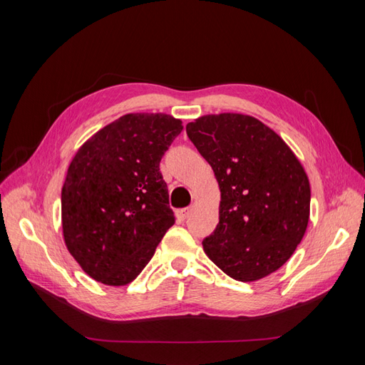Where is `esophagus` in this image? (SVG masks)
I'll use <instances>...</instances> for the list:
<instances>
[{
	"mask_svg": "<svg viewBox=\"0 0 365 365\" xmlns=\"http://www.w3.org/2000/svg\"><path fill=\"white\" fill-rule=\"evenodd\" d=\"M190 213V208H180L178 212H176V217H178L180 222H184V220L189 217Z\"/></svg>",
	"mask_w": 365,
	"mask_h": 365,
	"instance_id": "obj_1",
	"label": "esophagus"
}]
</instances>
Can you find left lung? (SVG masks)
Listing matches in <instances>:
<instances>
[{
	"label": "left lung",
	"mask_w": 365,
	"mask_h": 365,
	"mask_svg": "<svg viewBox=\"0 0 365 365\" xmlns=\"http://www.w3.org/2000/svg\"><path fill=\"white\" fill-rule=\"evenodd\" d=\"M185 130L220 189L219 224L202 240L205 254L239 282L277 271L309 222L311 187L303 165L272 129L250 115H204Z\"/></svg>",
	"instance_id": "obj_1"
}]
</instances>
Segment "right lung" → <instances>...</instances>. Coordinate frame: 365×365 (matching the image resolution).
<instances>
[{
	"label": "right lung",
	"instance_id": "right-lung-1",
	"mask_svg": "<svg viewBox=\"0 0 365 365\" xmlns=\"http://www.w3.org/2000/svg\"><path fill=\"white\" fill-rule=\"evenodd\" d=\"M181 130L168 114H126L77 150L62 187V228L94 280L130 283L175 224L160 161Z\"/></svg>",
	"mask_w": 365,
	"mask_h": 365
}]
</instances>
